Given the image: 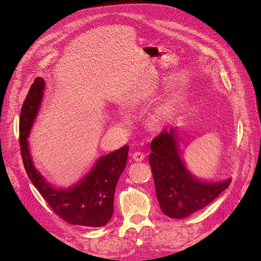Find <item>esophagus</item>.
<instances>
[{"label": "esophagus", "mask_w": 261, "mask_h": 261, "mask_svg": "<svg viewBox=\"0 0 261 261\" xmlns=\"http://www.w3.org/2000/svg\"><path fill=\"white\" fill-rule=\"evenodd\" d=\"M132 158H133L134 161L141 162V161L144 160V158H145V155H144V153L141 152V151H136V152H134L133 155H132Z\"/></svg>", "instance_id": "obj_1"}]
</instances>
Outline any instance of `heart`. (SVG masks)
<instances>
[{
  "mask_svg": "<svg viewBox=\"0 0 261 261\" xmlns=\"http://www.w3.org/2000/svg\"><path fill=\"white\" fill-rule=\"evenodd\" d=\"M133 106H134V104H132V103L127 104L128 109H132ZM175 106H176V102L174 100H170V101L166 102L165 104L160 105L159 108L155 111V113H153L150 116L149 124L151 125L153 129L161 128L162 125L165 124L168 121V119L170 118V115L173 111H174ZM118 120L121 123H127L128 122V116L125 114H119L118 115Z\"/></svg>",
  "mask_w": 261,
  "mask_h": 261,
  "instance_id": "1",
  "label": "heart"
}]
</instances>
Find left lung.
<instances>
[{"mask_svg":"<svg viewBox=\"0 0 261 261\" xmlns=\"http://www.w3.org/2000/svg\"><path fill=\"white\" fill-rule=\"evenodd\" d=\"M149 163L161 211L181 219L202 210L228 188L231 178L203 180L187 169L180 156L177 128L163 131L150 144Z\"/></svg>","mask_w":261,"mask_h":261,"instance_id":"8db88e82","label":"left lung"}]
</instances>
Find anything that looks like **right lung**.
Returning <instances> with one entry per match:
<instances>
[{"instance_id": "add662e5", "label": "right lung", "mask_w": 261, "mask_h": 261, "mask_svg": "<svg viewBox=\"0 0 261 261\" xmlns=\"http://www.w3.org/2000/svg\"><path fill=\"white\" fill-rule=\"evenodd\" d=\"M44 91L45 81L37 77L29 90L20 113L19 134L27 174L55 213L66 223L83 227H102L113 215L115 189L127 165L129 146L124 145L98 158L90 172L74 185L67 188L54 187L35 168L28 141L40 112Z\"/></svg>"}]
</instances>
